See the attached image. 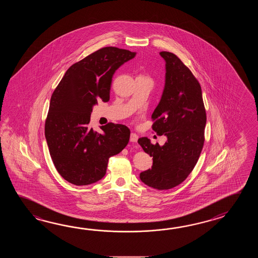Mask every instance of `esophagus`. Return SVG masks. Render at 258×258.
I'll use <instances>...</instances> for the list:
<instances>
[{
    "label": "esophagus",
    "mask_w": 258,
    "mask_h": 258,
    "mask_svg": "<svg viewBox=\"0 0 258 258\" xmlns=\"http://www.w3.org/2000/svg\"><path fill=\"white\" fill-rule=\"evenodd\" d=\"M137 140H138V136L135 133H132L130 135V142L137 143Z\"/></svg>",
    "instance_id": "obj_1"
}]
</instances>
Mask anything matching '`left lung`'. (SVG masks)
<instances>
[{
  "instance_id": "8db88e82",
  "label": "left lung",
  "mask_w": 258,
  "mask_h": 258,
  "mask_svg": "<svg viewBox=\"0 0 258 258\" xmlns=\"http://www.w3.org/2000/svg\"><path fill=\"white\" fill-rule=\"evenodd\" d=\"M166 61L163 93L152 113V129L164 135L163 146L148 137L138 139L144 151L153 157L151 169L140 173L148 186L168 190L179 185L192 172L205 142L207 122L202 90L198 79L175 54L159 52Z\"/></svg>"
}]
</instances>
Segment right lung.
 <instances>
[{"mask_svg": "<svg viewBox=\"0 0 258 258\" xmlns=\"http://www.w3.org/2000/svg\"><path fill=\"white\" fill-rule=\"evenodd\" d=\"M136 54L116 47L99 49L74 63L51 95L45 137L56 170L75 185L101 180L109 159L129 142L130 130L123 124L110 122L98 133L88 123L94 105L109 101L116 70Z\"/></svg>", "mask_w": 258, "mask_h": 258, "instance_id": "obj_1", "label": "right lung"}]
</instances>
